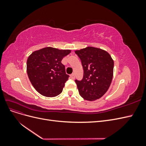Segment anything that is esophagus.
<instances>
[{
    "mask_svg": "<svg viewBox=\"0 0 146 146\" xmlns=\"http://www.w3.org/2000/svg\"><path fill=\"white\" fill-rule=\"evenodd\" d=\"M70 78H71L72 79H74L75 78V75L74 74H72L70 75Z\"/></svg>",
    "mask_w": 146,
    "mask_h": 146,
    "instance_id": "obj_1",
    "label": "esophagus"
}]
</instances>
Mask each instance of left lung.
<instances>
[{"label": "left lung", "instance_id": "1", "mask_svg": "<svg viewBox=\"0 0 146 146\" xmlns=\"http://www.w3.org/2000/svg\"><path fill=\"white\" fill-rule=\"evenodd\" d=\"M81 60L83 77L75 80L79 94L87 100L100 98L107 91L113 76L114 61L107 52L88 47L75 51Z\"/></svg>", "mask_w": 146, "mask_h": 146}]
</instances>
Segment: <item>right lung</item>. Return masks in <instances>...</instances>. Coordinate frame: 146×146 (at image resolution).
Returning a JSON list of instances; mask_svg holds the SVG:
<instances>
[{"label":"right lung","mask_w":146,"mask_h":146,"mask_svg":"<svg viewBox=\"0 0 146 146\" xmlns=\"http://www.w3.org/2000/svg\"><path fill=\"white\" fill-rule=\"evenodd\" d=\"M70 50L45 47L33 52L27 59V72L29 80L39 94L53 98L63 91L69 75L61 63Z\"/></svg>","instance_id":"add662e5"}]
</instances>
